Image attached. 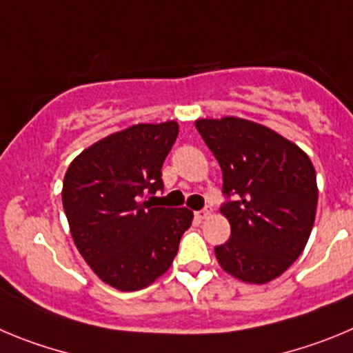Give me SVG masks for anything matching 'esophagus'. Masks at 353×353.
Segmentation results:
<instances>
[{
  "label": "esophagus",
  "instance_id": "34e87169",
  "mask_svg": "<svg viewBox=\"0 0 353 353\" xmlns=\"http://www.w3.org/2000/svg\"><path fill=\"white\" fill-rule=\"evenodd\" d=\"M209 214H211V208H205V209H202V211H196L195 218L199 221H202V220H205V218H209Z\"/></svg>",
  "mask_w": 353,
  "mask_h": 353
}]
</instances>
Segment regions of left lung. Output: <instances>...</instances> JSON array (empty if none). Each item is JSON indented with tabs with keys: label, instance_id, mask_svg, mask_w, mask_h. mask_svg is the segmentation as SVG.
<instances>
[{
	"label": "left lung",
	"instance_id": "obj_1",
	"mask_svg": "<svg viewBox=\"0 0 353 353\" xmlns=\"http://www.w3.org/2000/svg\"><path fill=\"white\" fill-rule=\"evenodd\" d=\"M196 130L218 160L221 208L230 239L214 248L225 272L263 285L283 274L303 253L315 223L319 188L310 157L274 130L243 117L196 119Z\"/></svg>",
	"mask_w": 353,
	"mask_h": 353
}]
</instances>
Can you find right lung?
<instances>
[{
	"label": "right lung",
	"mask_w": 353,
	"mask_h": 353,
	"mask_svg": "<svg viewBox=\"0 0 353 353\" xmlns=\"http://www.w3.org/2000/svg\"><path fill=\"white\" fill-rule=\"evenodd\" d=\"M179 133L176 121L139 123L84 149L63 181V209L82 259L121 292L149 287L169 271L188 230L186 208H154L161 165Z\"/></svg>",
	"instance_id": "obj_1"
}]
</instances>
